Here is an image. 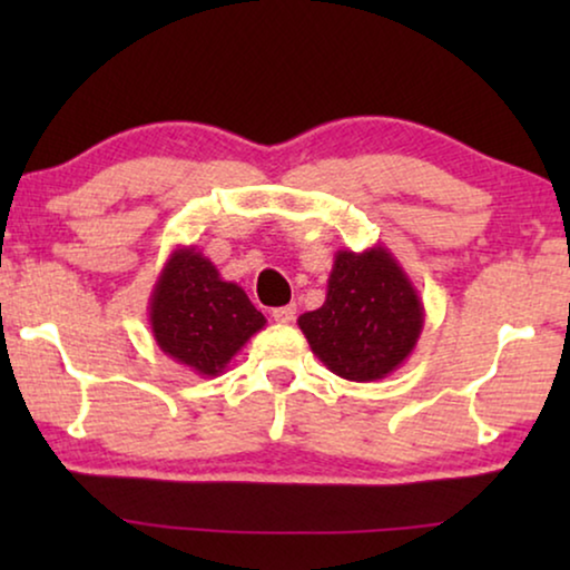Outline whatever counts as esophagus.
Masks as SVG:
<instances>
[{
	"mask_svg": "<svg viewBox=\"0 0 570 570\" xmlns=\"http://www.w3.org/2000/svg\"><path fill=\"white\" fill-rule=\"evenodd\" d=\"M272 318H275L277 324H291L295 318V306H279V308H272Z\"/></svg>",
	"mask_w": 570,
	"mask_h": 570,
	"instance_id": "34e87169",
	"label": "esophagus"
}]
</instances>
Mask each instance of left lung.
<instances>
[{
  "mask_svg": "<svg viewBox=\"0 0 570 570\" xmlns=\"http://www.w3.org/2000/svg\"><path fill=\"white\" fill-rule=\"evenodd\" d=\"M425 324L423 301L386 246L340 248L322 308L298 316L311 350L347 381H376L400 368Z\"/></svg>",
  "mask_w": 570,
  "mask_h": 570,
  "instance_id": "left-lung-1",
  "label": "left lung"
}]
</instances>
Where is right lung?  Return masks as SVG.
Here are the masks:
<instances>
[{
  "label": "right lung",
  "instance_id": "add662e5",
  "mask_svg": "<svg viewBox=\"0 0 570 570\" xmlns=\"http://www.w3.org/2000/svg\"><path fill=\"white\" fill-rule=\"evenodd\" d=\"M147 314L163 353L205 379L220 376L267 324L244 287L223 279L197 246H178L168 256Z\"/></svg>",
  "mask_w": 570,
  "mask_h": 570
}]
</instances>
